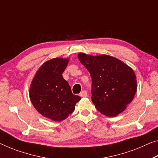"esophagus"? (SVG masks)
I'll use <instances>...</instances> for the list:
<instances>
[{
    "mask_svg": "<svg viewBox=\"0 0 158 158\" xmlns=\"http://www.w3.org/2000/svg\"><path fill=\"white\" fill-rule=\"evenodd\" d=\"M87 94L85 90H82L81 92V93H80V96L82 97V98H85V97H87Z\"/></svg>",
    "mask_w": 158,
    "mask_h": 158,
    "instance_id": "1",
    "label": "esophagus"
}]
</instances>
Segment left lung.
<instances>
[{
    "label": "left lung",
    "instance_id": "1",
    "mask_svg": "<svg viewBox=\"0 0 158 158\" xmlns=\"http://www.w3.org/2000/svg\"><path fill=\"white\" fill-rule=\"evenodd\" d=\"M80 62L92 77V101L102 114L112 117L124 111L136 93V77L131 68L108 55L80 53Z\"/></svg>",
    "mask_w": 158,
    "mask_h": 158
}]
</instances>
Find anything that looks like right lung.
Masks as SVG:
<instances>
[{
	"label": "right lung",
	"mask_w": 158,
	"mask_h": 158,
	"mask_svg": "<svg viewBox=\"0 0 158 158\" xmlns=\"http://www.w3.org/2000/svg\"><path fill=\"white\" fill-rule=\"evenodd\" d=\"M69 60L55 58L46 61L36 73L30 85V98L33 106L42 116L54 121L65 119L81 99L72 93L62 76Z\"/></svg>",
	"instance_id": "1"
}]
</instances>
